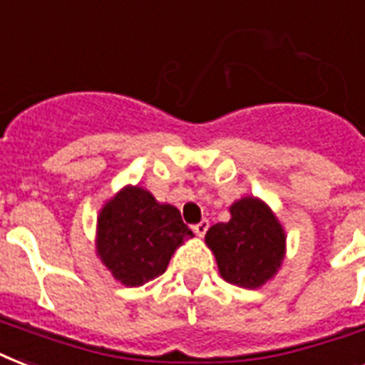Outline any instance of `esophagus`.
<instances>
[{
  "label": "esophagus",
  "mask_w": 365,
  "mask_h": 365,
  "mask_svg": "<svg viewBox=\"0 0 365 365\" xmlns=\"http://www.w3.org/2000/svg\"><path fill=\"white\" fill-rule=\"evenodd\" d=\"M208 225H210V223H208V220H202V222L195 223V225H193V233L199 235V237H202V235H205L206 231H208Z\"/></svg>",
  "instance_id": "34e87169"
}]
</instances>
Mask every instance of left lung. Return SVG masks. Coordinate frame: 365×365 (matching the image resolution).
<instances>
[{
	"instance_id": "left-lung-1",
	"label": "left lung",
	"mask_w": 365,
	"mask_h": 365,
	"mask_svg": "<svg viewBox=\"0 0 365 365\" xmlns=\"http://www.w3.org/2000/svg\"><path fill=\"white\" fill-rule=\"evenodd\" d=\"M217 269L227 282L257 288L277 272L284 259L286 237L269 206L246 197L231 206V220L206 233Z\"/></svg>"
}]
</instances>
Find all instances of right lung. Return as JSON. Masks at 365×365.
Returning a JSON list of instances; mask_svg holds the SVG:
<instances>
[{"label":"right lung","instance_id":"add662e5","mask_svg":"<svg viewBox=\"0 0 365 365\" xmlns=\"http://www.w3.org/2000/svg\"><path fill=\"white\" fill-rule=\"evenodd\" d=\"M191 235L178 208L159 205L145 189L126 187L100 212L96 250L117 280L142 286L166 271Z\"/></svg>","mask_w":365,"mask_h":365}]
</instances>
